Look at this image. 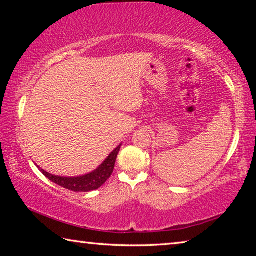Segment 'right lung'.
I'll return each mask as SVG.
<instances>
[{
    "mask_svg": "<svg viewBox=\"0 0 256 256\" xmlns=\"http://www.w3.org/2000/svg\"><path fill=\"white\" fill-rule=\"evenodd\" d=\"M120 146L122 144H120L118 148L112 151L110 154L105 159V162H104L97 170H94V172H89V174H86L84 176H56L53 174H50V172H45L44 170H40V167L38 168H40V172L45 175V177H47V178L53 182V183L62 186L64 188L71 190L73 192H90V190L100 188V186L110 177L112 170H114L115 162L116 158H118Z\"/></svg>",
    "mask_w": 256,
    "mask_h": 256,
    "instance_id": "add662e5",
    "label": "right lung"
}]
</instances>
